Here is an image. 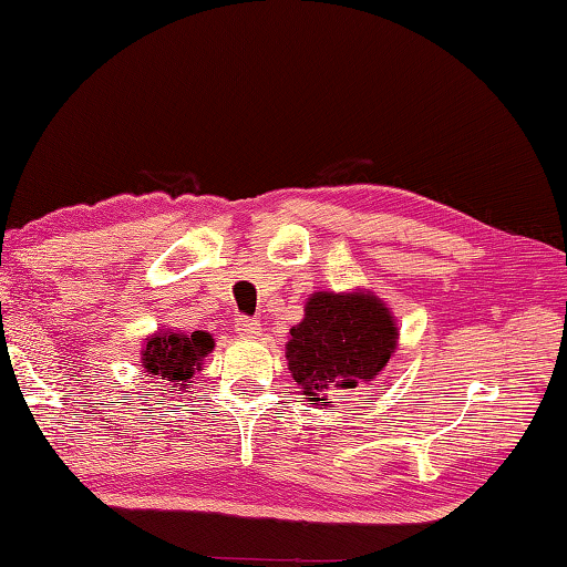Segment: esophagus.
I'll return each instance as SVG.
<instances>
[{"label": "esophagus", "instance_id": "esophagus-1", "mask_svg": "<svg viewBox=\"0 0 567 567\" xmlns=\"http://www.w3.org/2000/svg\"><path fill=\"white\" fill-rule=\"evenodd\" d=\"M260 322L257 320H249V318H237L235 320V332L239 334V338H257L260 334Z\"/></svg>", "mask_w": 567, "mask_h": 567}]
</instances>
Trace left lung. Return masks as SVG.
Returning <instances> with one entry per match:
<instances>
[{
    "instance_id": "obj_1",
    "label": "left lung",
    "mask_w": 567,
    "mask_h": 567,
    "mask_svg": "<svg viewBox=\"0 0 567 567\" xmlns=\"http://www.w3.org/2000/svg\"><path fill=\"white\" fill-rule=\"evenodd\" d=\"M398 340L395 315L375 292H312L285 344L287 370L307 405L330 408L332 392L375 380Z\"/></svg>"
}]
</instances>
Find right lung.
Returning <instances> with one entry per match:
<instances>
[{
  "label": "right lung",
  "instance_id": "1",
  "mask_svg": "<svg viewBox=\"0 0 567 567\" xmlns=\"http://www.w3.org/2000/svg\"><path fill=\"white\" fill-rule=\"evenodd\" d=\"M213 350L215 340L205 330L187 334L182 330L162 328L147 334L145 344H142V368H145L147 378L159 382L155 388H177L182 395V392H187L195 372L203 370L205 358Z\"/></svg>",
  "mask_w": 567,
  "mask_h": 567
}]
</instances>
